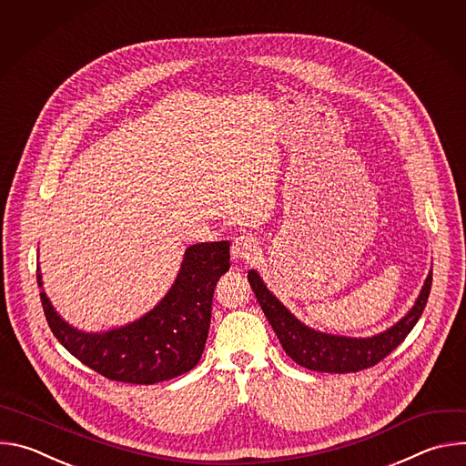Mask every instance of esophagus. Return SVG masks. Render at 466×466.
I'll return each mask as SVG.
<instances>
[{
  "label": "esophagus",
  "instance_id": "obj_1",
  "mask_svg": "<svg viewBox=\"0 0 466 466\" xmlns=\"http://www.w3.org/2000/svg\"><path fill=\"white\" fill-rule=\"evenodd\" d=\"M258 241L252 236H238L232 241L230 254L234 259H250L258 252Z\"/></svg>",
  "mask_w": 466,
  "mask_h": 466
}]
</instances>
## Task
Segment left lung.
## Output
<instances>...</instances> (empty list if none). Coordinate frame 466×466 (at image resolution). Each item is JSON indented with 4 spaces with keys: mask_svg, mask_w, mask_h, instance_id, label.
<instances>
[{
    "mask_svg": "<svg viewBox=\"0 0 466 466\" xmlns=\"http://www.w3.org/2000/svg\"><path fill=\"white\" fill-rule=\"evenodd\" d=\"M248 284L265 313L275 334L286 350V354L300 367L317 372H358L374 367L383 358H387L398 345H400L417 320L420 319L430 289H431V271L422 286L415 306L398 320L394 326L372 338H345L322 334L304 322H300L268 288H265L259 275L250 269Z\"/></svg>",
    "mask_w": 466,
    "mask_h": 466,
    "instance_id": "8db88e82",
    "label": "left lung"
}]
</instances>
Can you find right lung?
Returning <instances> with one entry per match:
<instances>
[{
	"instance_id": "right-lung-1",
	"label": "right lung",
	"mask_w": 466,
	"mask_h": 466,
	"mask_svg": "<svg viewBox=\"0 0 466 466\" xmlns=\"http://www.w3.org/2000/svg\"><path fill=\"white\" fill-rule=\"evenodd\" d=\"M230 243L186 248L167 295L142 319L103 334H86L66 322L40 291L46 320L58 343L97 374L123 383L153 385L191 370L205 350L214 289L230 269ZM36 280L42 288L40 268Z\"/></svg>"
}]
</instances>
